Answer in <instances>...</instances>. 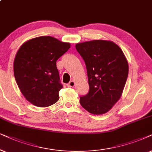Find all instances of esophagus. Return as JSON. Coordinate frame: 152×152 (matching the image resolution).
Returning <instances> with one entry per match:
<instances>
[{"label":"esophagus","mask_w":152,"mask_h":152,"mask_svg":"<svg viewBox=\"0 0 152 152\" xmlns=\"http://www.w3.org/2000/svg\"><path fill=\"white\" fill-rule=\"evenodd\" d=\"M74 86H75V82L73 81V80H72V81H70L67 84V86L69 87V88H73V87H74Z\"/></svg>","instance_id":"obj_1"}]
</instances>
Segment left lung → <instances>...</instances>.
I'll return each instance as SVG.
<instances>
[{
  "label": "left lung",
  "instance_id": "obj_1",
  "mask_svg": "<svg viewBox=\"0 0 152 152\" xmlns=\"http://www.w3.org/2000/svg\"><path fill=\"white\" fill-rule=\"evenodd\" d=\"M86 62L90 90L80 104L93 115L108 112L122 96L129 74V64L117 44L92 40L76 44Z\"/></svg>",
  "mask_w": 152,
  "mask_h": 152
}]
</instances>
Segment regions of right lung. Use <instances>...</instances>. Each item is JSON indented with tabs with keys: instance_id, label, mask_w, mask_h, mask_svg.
Segmentation results:
<instances>
[{
	"instance_id": "1",
	"label": "right lung",
	"mask_w": 152,
	"mask_h": 152,
	"mask_svg": "<svg viewBox=\"0 0 152 152\" xmlns=\"http://www.w3.org/2000/svg\"><path fill=\"white\" fill-rule=\"evenodd\" d=\"M68 42L50 36L26 42L16 54L14 74L22 94L34 106L48 107L59 99L60 82L56 61L70 48Z\"/></svg>"
}]
</instances>
